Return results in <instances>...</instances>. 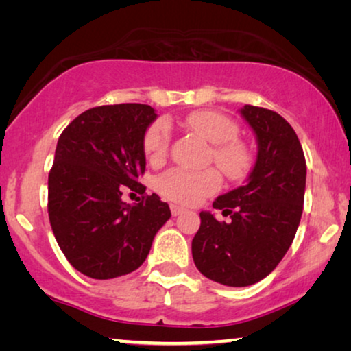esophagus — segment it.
Listing matches in <instances>:
<instances>
[{
    "label": "esophagus",
    "mask_w": 351,
    "mask_h": 351,
    "mask_svg": "<svg viewBox=\"0 0 351 351\" xmlns=\"http://www.w3.org/2000/svg\"><path fill=\"white\" fill-rule=\"evenodd\" d=\"M184 208H182V206H179V204H171V214L172 215H174V217H176V215H179V214H182V213H184Z\"/></svg>",
    "instance_id": "esophagus-1"
}]
</instances>
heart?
<instances>
[{
  "label": "heart",
  "instance_id": "heart-1",
  "mask_svg": "<svg viewBox=\"0 0 351 351\" xmlns=\"http://www.w3.org/2000/svg\"><path fill=\"white\" fill-rule=\"evenodd\" d=\"M185 126L214 143L210 160L230 180H241L252 166V153L243 141L237 138L238 124L232 118L213 110H196L185 117ZM171 131L166 121L153 123L143 136V153L147 160L158 165L169 150ZM222 185V177L215 169L190 172L169 169L156 179V190L167 199L182 204H193L204 196L215 193Z\"/></svg>",
  "mask_w": 351,
  "mask_h": 351
}]
</instances>
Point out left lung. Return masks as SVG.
<instances>
[{"instance_id":"8db88e82","label":"left lung","mask_w":351,"mask_h":351,"mask_svg":"<svg viewBox=\"0 0 351 351\" xmlns=\"http://www.w3.org/2000/svg\"><path fill=\"white\" fill-rule=\"evenodd\" d=\"M257 138L247 182L213 203L230 222L199 213L191 241L195 265L220 285L243 287L275 270L294 241L304 210L306 165L299 137L281 114L244 105L239 110Z\"/></svg>"}]
</instances>
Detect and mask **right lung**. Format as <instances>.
Here are the masks:
<instances>
[{
  "label": "right lung",
  "mask_w": 351,
  "mask_h": 351,
  "mask_svg": "<svg viewBox=\"0 0 351 351\" xmlns=\"http://www.w3.org/2000/svg\"><path fill=\"white\" fill-rule=\"evenodd\" d=\"M156 119L150 105L86 110L60 134L47 179V213L62 252L94 280L128 275L145 262L153 238L171 217L167 203L145 195L143 136ZM124 189L143 194L126 205Z\"/></svg>",
  "instance_id": "add662e5"
}]
</instances>
